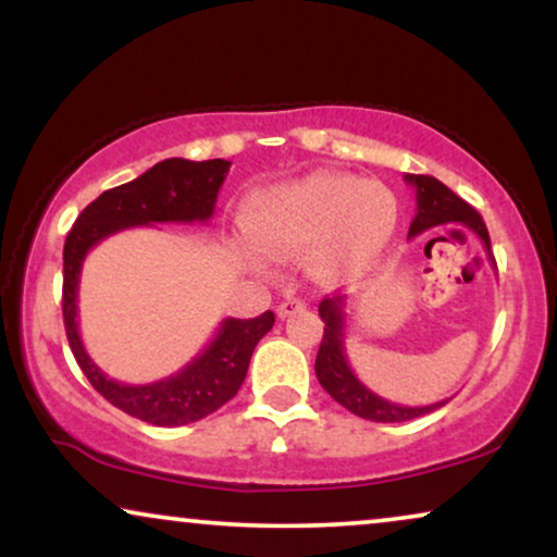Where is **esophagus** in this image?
<instances>
[{"mask_svg": "<svg viewBox=\"0 0 557 557\" xmlns=\"http://www.w3.org/2000/svg\"><path fill=\"white\" fill-rule=\"evenodd\" d=\"M302 310H306V302L298 300V298H287L277 306V315L280 318H290L295 313H302Z\"/></svg>", "mask_w": 557, "mask_h": 557, "instance_id": "1", "label": "esophagus"}]
</instances>
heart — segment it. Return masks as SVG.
<instances>
[{
  "label": "heart",
  "mask_w": 557,
  "mask_h": 557,
  "mask_svg": "<svg viewBox=\"0 0 557 557\" xmlns=\"http://www.w3.org/2000/svg\"><path fill=\"white\" fill-rule=\"evenodd\" d=\"M399 203L387 185L341 170L262 185L242 206L244 234L262 255H308L310 272L323 283L372 270L395 239Z\"/></svg>",
  "instance_id": "1"
}]
</instances>
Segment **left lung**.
I'll list each match as a JSON object with an SVG mask.
<instances>
[{"label":"left lung","instance_id":"obj_1","mask_svg":"<svg viewBox=\"0 0 557 557\" xmlns=\"http://www.w3.org/2000/svg\"><path fill=\"white\" fill-rule=\"evenodd\" d=\"M405 181L412 185L414 198H418V213H414L410 224V236H418L422 232H428V228L438 226H463L466 232L479 236L486 249V257L494 262L486 224L484 219L479 216L476 209H471L463 198H458L454 190L446 188L438 177L407 173ZM346 308L348 298H344V295L325 298L321 300V306H318V315H321V321L325 325L321 348H318L315 356V376L318 382H321V387L329 392L341 407H346L348 412L359 414V418L364 420L405 422L438 410V407L448 403V399H441V403L433 405L410 407L389 403V399H384L376 395V392L369 389L367 384L354 374V369L346 359Z\"/></svg>","mask_w":557,"mask_h":557}]
</instances>
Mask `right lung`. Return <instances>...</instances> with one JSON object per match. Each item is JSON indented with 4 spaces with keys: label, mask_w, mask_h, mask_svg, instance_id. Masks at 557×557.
<instances>
[{
    "label": "right lung",
    "mask_w": 557,
    "mask_h": 557,
    "mask_svg": "<svg viewBox=\"0 0 557 557\" xmlns=\"http://www.w3.org/2000/svg\"><path fill=\"white\" fill-rule=\"evenodd\" d=\"M228 160L193 162L183 158L162 160L135 181L103 190L88 203L69 232L63 247V323L71 351L81 372L103 399L132 418L160 428L188 425L216 412L239 392L249 359L259 338L274 325V313L257 318H224L216 336L190 364L165 380L150 384H124L103 374L88 356L78 331V283L84 259L107 236L132 226L152 224H206L216 209Z\"/></svg>",
    "instance_id": "1"
}]
</instances>
